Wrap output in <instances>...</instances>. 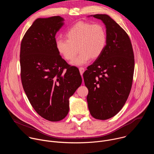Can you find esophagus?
<instances>
[{
	"instance_id": "obj_1",
	"label": "esophagus",
	"mask_w": 154,
	"mask_h": 154,
	"mask_svg": "<svg viewBox=\"0 0 154 154\" xmlns=\"http://www.w3.org/2000/svg\"><path fill=\"white\" fill-rule=\"evenodd\" d=\"M79 71H80V74L81 75H82L83 74V73L84 72V71H85V69L83 68H79Z\"/></svg>"
}]
</instances>
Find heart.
<instances>
[{"mask_svg": "<svg viewBox=\"0 0 154 154\" xmlns=\"http://www.w3.org/2000/svg\"><path fill=\"white\" fill-rule=\"evenodd\" d=\"M67 39H58L56 48L58 52L67 60H73L72 64L81 66L90 58H98L103 52L107 42L105 27L99 23L91 24L79 22L66 33Z\"/></svg>", "mask_w": 154, "mask_h": 154, "instance_id": "heart-1", "label": "heart"}]
</instances>
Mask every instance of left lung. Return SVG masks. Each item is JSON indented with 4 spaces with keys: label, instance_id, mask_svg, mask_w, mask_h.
<instances>
[{
    "label": "left lung",
    "instance_id": "1",
    "mask_svg": "<svg viewBox=\"0 0 154 154\" xmlns=\"http://www.w3.org/2000/svg\"><path fill=\"white\" fill-rule=\"evenodd\" d=\"M93 16L105 25L107 42L83 75L88 89L86 99L90 114L105 120L115 116L127 100L133 82L134 54L128 35L113 19L106 14Z\"/></svg>",
    "mask_w": 154,
    "mask_h": 154
}]
</instances>
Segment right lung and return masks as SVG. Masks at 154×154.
I'll return each mask as SVG.
<instances>
[{
  "label": "right lung",
  "mask_w": 154,
  "mask_h": 154,
  "mask_svg": "<svg viewBox=\"0 0 154 154\" xmlns=\"http://www.w3.org/2000/svg\"><path fill=\"white\" fill-rule=\"evenodd\" d=\"M59 16L38 18L20 44V78L24 90L36 113L52 122L69 112V99L82 84L77 68L63 59L55 35L63 26Z\"/></svg>",
  "instance_id": "add662e5"
}]
</instances>
